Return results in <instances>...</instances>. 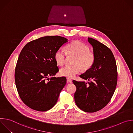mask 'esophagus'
<instances>
[{"label": "esophagus", "mask_w": 133, "mask_h": 133, "mask_svg": "<svg viewBox=\"0 0 133 133\" xmlns=\"http://www.w3.org/2000/svg\"><path fill=\"white\" fill-rule=\"evenodd\" d=\"M67 82L71 83L72 82V80L69 78H67Z\"/></svg>", "instance_id": "1"}]
</instances>
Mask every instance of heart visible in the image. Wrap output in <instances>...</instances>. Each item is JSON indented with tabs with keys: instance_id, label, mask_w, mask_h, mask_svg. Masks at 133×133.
Listing matches in <instances>:
<instances>
[{
	"instance_id": "heart-1",
	"label": "heart",
	"mask_w": 133,
	"mask_h": 133,
	"mask_svg": "<svg viewBox=\"0 0 133 133\" xmlns=\"http://www.w3.org/2000/svg\"><path fill=\"white\" fill-rule=\"evenodd\" d=\"M90 49L86 44L79 41H75L66 47V52L63 49L58 50L55 53L54 58L59 66H63L66 61L67 55L75 56L72 65L66 66L59 70L62 76L74 78L82 69L83 71L89 70L94 65L96 57L90 52Z\"/></svg>"
}]
</instances>
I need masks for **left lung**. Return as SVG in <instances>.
<instances>
[{"label":"left lung","mask_w":133,"mask_h":133,"mask_svg":"<svg viewBox=\"0 0 133 133\" xmlns=\"http://www.w3.org/2000/svg\"><path fill=\"white\" fill-rule=\"evenodd\" d=\"M93 47L96 61L93 67L80 77L88 80L72 82L76 87L75 102L81 110L95 112L105 107L111 99L117 84V71L115 59L107 46L98 41L88 37Z\"/></svg>","instance_id":"1"}]
</instances>
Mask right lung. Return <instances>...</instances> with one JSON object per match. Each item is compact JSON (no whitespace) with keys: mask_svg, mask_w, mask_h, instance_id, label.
Segmentation results:
<instances>
[{"mask_svg":"<svg viewBox=\"0 0 133 133\" xmlns=\"http://www.w3.org/2000/svg\"><path fill=\"white\" fill-rule=\"evenodd\" d=\"M67 42L60 36H44L29 42L22 49L16 67L15 82L21 99L31 109L44 112L56 104L66 78L46 79L59 71L55 53Z\"/></svg>","mask_w":133,"mask_h":133,"instance_id":"add662e5","label":"right lung"}]
</instances>
